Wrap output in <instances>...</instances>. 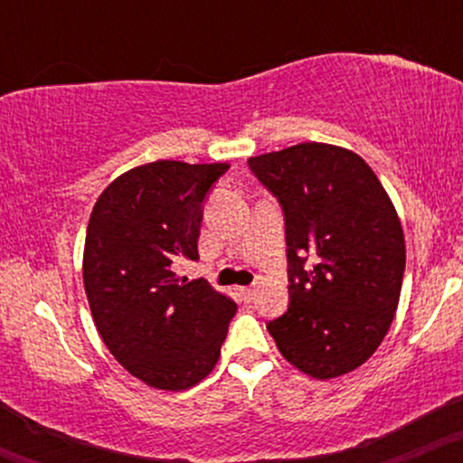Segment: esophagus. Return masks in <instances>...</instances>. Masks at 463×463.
Here are the masks:
<instances>
[{
	"mask_svg": "<svg viewBox=\"0 0 463 463\" xmlns=\"http://www.w3.org/2000/svg\"><path fill=\"white\" fill-rule=\"evenodd\" d=\"M239 296H241V298H243V302H250V300H252L254 298V289H252V287H239Z\"/></svg>",
	"mask_w": 463,
	"mask_h": 463,
	"instance_id": "obj_1",
	"label": "esophagus"
}]
</instances>
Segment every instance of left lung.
<instances>
[{"instance_id": "left-lung-1", "label": "left lung", "mask_w": 463, "mask_h": 463, "mask_svg": "<svg viewBox=\"0 0 463 463\" xmlns=\"http://www.w3.org/2000/svg\"><path fill=\"white\" fill-rule=\"evenodd\" d=\"M248 165L285 213L289 309L268 331L313 379L348 374L381 346L401 298L405 235L394 204L346 147L298 143Z\"/></svg>"}]
</instances>
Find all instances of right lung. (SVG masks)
Here are the masks:
<instances>
[{"label":"right lung","instance_id":"add662e5","mask_svg":"<svg viewBox=\"0 0 463 463\" xmlns=\"http://www.w3.org/2000/svg\"><path fill=\"white\" fill-rule=\"evenodd\" d=\"M228 167L139 165L102 191L89 220L82 276L93 322L110 354L156 390L200 383L237 313L204 279L176 274L184 259H200L202 204Z\"/></svg>","mask_w":463,"mask_h":463}]
</instances>
